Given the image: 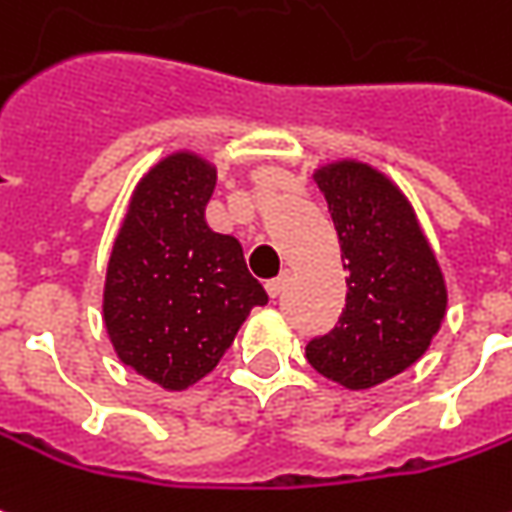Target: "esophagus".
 <instances>
[{
	"instance_id": "1",
	"label": "esophagus",
	"mask_w": 512,
	"mask_h": 512,
	"mask_svg": "<svg viewBox=\"0 0 512 512\" xmlns=\"http://www.w3.org/2000/svg\"><path fill=\"white\" fill-rule=\"evenodd\" d=\"M288 280H291V271H282L277 280H268L266 282L268 296H271V299H277V296H280V293L285 291V285H288Z\"/></svg>"
}]
</instances>
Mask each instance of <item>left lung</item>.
Listing matches in <instances>:
<instances>
[{"label":"left lung","mask_w":512,"mask_h":512,"mask_svg":"<svg viewBox=\"0 0 512 512\" xmlns=\"http://www.w3.org/2000/svg\"><path fill=\"white\" fill-rule=\"evenodd\" d=\"M313 180L349 274L338 327L307 343V363L346 391H368L430 349L449 291L416 210L385 171L341 157L318 166Z\"/></svg>","instance_id":"obj_1"}]
</instances>
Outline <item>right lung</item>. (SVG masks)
Instances as JSON below:
<instances>
[{
	"instance_id": "obj_1",
	"label": "right lung",
	"mask_w": 512,
	"mask_h": 512,
	"mask_svg": "<svg viewBox=\"0 0 512 512\" xmlns=\"http://www.w3.org/2000/svg\"><path fill=\"white\" fill-rule=\"evenodd\" d=\"M213 188L216 166L194 149L160 157L135 185L107 260V338L163 391L207 377L252 307L268 302L238 238L207 227Z\"/></svg>"
}]
</instances>
